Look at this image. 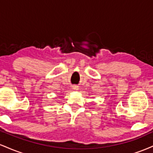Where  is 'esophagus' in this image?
Wrapping results in <instances>:
<instances>
[{
  "instance_id": "obj_1",
  "label": "esophagus",
  "mask_w": 153,
  "mask_h": 153,
  "mask_svg": "<svg viewBox=\"0 0 153 153\" xmlns=\"http://www.w3.org/2000/svg\"><path fill=\"white\" fill-rule=\"evenodd\" d=\"M72 88L73 89V90L74 91H78V85H73V86H72Z\"/></svg>"
}]
</instances>
